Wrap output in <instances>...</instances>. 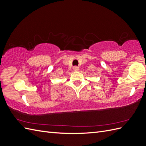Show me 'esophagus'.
<instances>
[{
    "label": "esophagus",
    "mask_w": 146,
    "mask_h": 146,
    "mask_svg": "<svg viewBox=\"0 0 146 146\" xmlns=\"http://www.w3.org/2000/svg\"><path fill=\"white\" fill-rule=\"evenodd\" d=\"M73 69H74V70H75V71H78V70H79V68L78 67V66H74V67L73 68Z\"/></svg>",
    "instance_id": "34e87169"
}]
</instances>
